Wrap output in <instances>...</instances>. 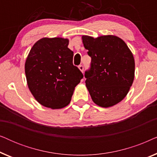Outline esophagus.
<instances>
[{"mask_svg":"<svg viewBox=\"0 0 157 157\" xmlns=\"http://www.w3.org/2000/svg\"><path fill=\"white\" fill-rule=\"evenodd\" d=\"M78 68L79 69H80V71L81 72H83V71H84V67H83V66H82V65H79L78 66Z\"/></svg>","mask_w":157,"mask_h":157,"instance_id":"obj_1","label":"esophagus"}]
</instances>
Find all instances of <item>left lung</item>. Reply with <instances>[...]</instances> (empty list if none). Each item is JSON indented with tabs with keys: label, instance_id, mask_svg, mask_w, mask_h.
<instances>
[{
	"label": "left lung",
	"instance_id": "left-lung-1",
	"mask_svg": "<svg viewBox=\"0 0 157 157\" xmlns=\"http://www.w3.org/2000/svg\"><path fill=\"white\" fill-rule=\"evenodd\" d=\"M83 44L91 58L86 71V86L93 101L107 108L125 98L134 78V59L127 45L115 36L94 38L82 36Z\"/></svg>",
	"mask_w": 157,
	"mask_h": 157
}]
</instances>
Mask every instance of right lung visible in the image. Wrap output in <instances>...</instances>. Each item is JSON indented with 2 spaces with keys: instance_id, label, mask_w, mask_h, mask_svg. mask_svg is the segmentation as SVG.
Masks as SVG:
<instances>
[{
  "instance_id": "right-lung-1",
  "label": "right lung",
  "mask_w": 157,
  "mask_h": 157,
  "mask_svg": "<svg viewBox=\"0 0 157 157\" xmlns=\"http://www.w3.org/2000/svg\"><path fill=\"white\" fill-rule=\"evenodd\" d=\"M68 40L44 38L32 47L25 63L28 86L36 101L47 108L61 109L69 104L83 75L73 64Z\"/></svg>"
}]
</instances>
